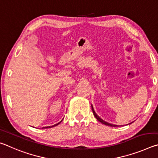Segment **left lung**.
I'll use <instances>...</instances> for the list:
<instances>
[{
  "instance_id": "1",
  "label": "left lung",
  "mask_w": 158,
  "mask_h": 158,
  "mask_svg": "<svg viewBox=\"0 0 158 158\" xmlns=\"http://www.w3.org/2000/svg\"><path fill=\"white\" fill-rule=\"evenodd\" d=\"M92 111H93V114H94V117L97 118V120L98 121H100L101 123H102L103 124H105V125H106V126H111V127H118V126H117V125H113V124H111V123H107V122H106V121H103V119H101V118L98 117V116L96 114V112H95V111L94 110V108H93V107H92Z\"/></svg>"
}]
</instances>
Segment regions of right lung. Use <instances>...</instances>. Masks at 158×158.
<instances>
[{"mask_svg":"<svg viewBox=\"0 0 158 158\" xmlns=\"http://www.w3.org/2000/svg\"><path fill=\"white\" fill-rule=\"evenodd\" d=\"M61 122H62V121H60V122H59L58 123H57V124H55V125H53V126H47V127H43L42 128H52V127H54V126H57L58 124H60Z\"/></svg>","mask_w":158,"mask_h":158,"instance_id":"add662e5","label":"right lung"}]
</instances>
